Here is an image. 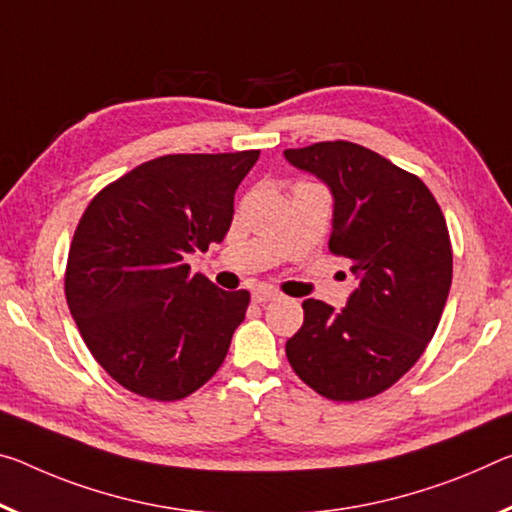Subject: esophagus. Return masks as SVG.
Wrapping results in <instances>:
<instances>
[{
    "mask_svg": "<svg viewBox=\"0 0 512 512\" xmlns=\"http://www.w3.org/2000/svg\"><path fill=\"white\" fill-rule=\"evenodd\" d=\"M278 298H280V294L271 287H259V289H255V294H253L255 303H271V300H278Z\"/></svg>",
    "mask_w": 512,
    "mask_h": 512,
    "instance_id": "1",
    "label": "esophagus"
}]
</instances>
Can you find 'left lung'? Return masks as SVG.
<instances>
[{"instance_id": "8db88e82", "label": "left lung", "mask_w": 512, "mask_h": 512, "mask_svg": "<svg viewBox=\"0 0 512 512\" xmlns=\"http://www.w3.org/2000/svg\"><path fill=\"white\" fill-rule=\"evenodd\" d=\"M285 157L330 186L328 248L358 280L342 312L305 300L287 360L330 401L371 399L415 367L440 326L453 275L449 227L417 175L364 145L321 141Z\"/></svg>"}]
</instances>
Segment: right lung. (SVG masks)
I'll return each instance as SVG.
<instances>
[{
    "label": "right lung",
    "mask_w": 512,
    "mask_h": 512,
    "mask_svg": "<svg viewBox=\"0 0 512 512\" xmlns=\"http://www.w3.org/2000/svg\"><path fill=\"white\" fill-rule=\"evenodd\" d=\"M257 159L164 154L97 191L81 214L66 300L88 351L129 392L180 401L223 364L250 294L191 273L186 255L223 241Z\"/></svg>",
    "instance_id": "1"
}]
</instances>
